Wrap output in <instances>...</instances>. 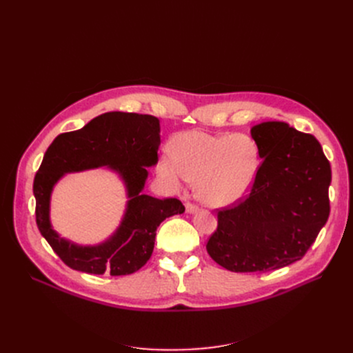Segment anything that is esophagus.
<instances>
[{
	"mask_svg": "<svg viewBox=\"0 0 353 353\" xmlns=\"http://www.w3.org/2000/svg\"><path fill=\"white\" fill-rule=\"evenodd\" d=\"M184 206H186V212H188V213H194V212H197V206L194 205V203L188 201Z\"/></svg>",
	"mask_w": 353,
	"mask_h": 353,
	"instance_id": "1",
	"label": "esophagus"
}]
</instances>
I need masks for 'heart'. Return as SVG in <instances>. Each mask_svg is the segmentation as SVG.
<instances>
[{"label":"heart","mask_w":353,"mask_h":353,"mask_svg":"<svg viewBox=\"0 0 353 353\" xmlns=\"http://www.w3.org/2000/svg\"><path fill=\"white\" fill-rule=\"evenodd\" d=\"M256 165L254 145L245 136L186 132L174 137L173 152H163L159 170L176 188L189 180L197 183L205 205L223 208L246 194Z\"/></svg>","instance_id":"heart-1"}]
</instances>
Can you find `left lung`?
<instances>
[{"instance_id":"1","label":"left lung","mask_w":353,"mask_h":353,"mask_svg":"<svg viewBox=\"0 0 353 353\" xmlns=\"http://www.w3.org/2000/svg\"><path fill=\"white\" fill-rule=\"evenodd\" d=\"M263 160L250 193L217 209L208 253L230 272H269L306 254L326 225L330 164L312 134L283 121L252 127Z\"/></svg>"}]
</instances>
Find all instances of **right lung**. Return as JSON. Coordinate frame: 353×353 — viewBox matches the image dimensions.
Here are the masks:
<instances>
[{"mask_svg":"<svg viewBox=\"0 0 353 353\" xmlns=\"http://www.w3.org/2000/svg\"><path fill=\"white\" fill-rule=\"evenodd\" d=\"M160 145L159 119L148 114L110 111L77 132L63 133L47 148L34 177L35 221L61 261L71 269L91 274H132L150 259L156 230L167 217L181 214L177 199L143 194L145 167L157 163ZM108 165L119 173L128 189V209L122 225L97 247H77L61 239L49 223V196L53 184L65 172Z\"/></svg>","mask_w":353,"mask_h":353,"instance_id":"obj_1","label":"right lung"}]
</instances>
